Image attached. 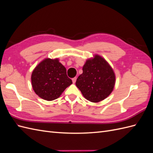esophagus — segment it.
<instances>
[{"label":"esophagus","instance_id":"1","mask_svg":"<svg viewBox=\"0 0 153 153\" xmlns=\"http://www.w3.org/2000/svg\"><path fill=\"white\" fill-rule=\"evenodd\" d=\"M76 77H75V78H72V81H73V84H75V83L76 82Z\"/></svg>","mask_w":153,"mask_h":153}]
</instances>
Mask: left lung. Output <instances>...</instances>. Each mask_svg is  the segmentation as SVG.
Instances as JSON below:
<instances>
[{
	"label": "left lung",
	"mask_w": 153,
	"mask_h": 153,
	"mask_svg": "<svg viewBox=\"0 0 153 153\" xmlns=\"http://www.w3.org/2000/svg\"><path fill=\"white\" fill-rule=\"evenodd\" d=\"M78 77L76 85L84 98L91 102L103 101L111 94L115 84L112 68L100 55L96 54L87 59Z\"/></svg>",
	"instance_id": "8db88e82"
}]
</instances>
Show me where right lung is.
<instances>
[{
	"label": "right lung",
	"mask_w": 153,
	"mask_h": 153,
	"mask_svg": "<svg viewBox=\"0 0 153 153\" xmlns=\"http://www.w3.org/2000/svg\"><path fill=\"white\" fill-rule=\"evenodd\" d=\"M31 82L35 93L47 101L57 99L73 83L57 58H46L39 62L32 73Z\"/></svg>",
	"instance_id": "right-lung-1"
}]
</instances>
